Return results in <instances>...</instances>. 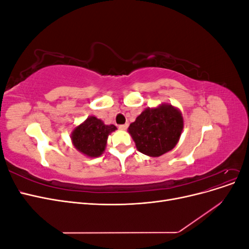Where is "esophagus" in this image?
<instances>
[{
	"instance_id": "esophagus-1",
	"label": "esophagus",
	"mask_w": 249,
	"mask_h": 249,
	"mask_svg": "<svg viewBox=\"0 0 249 249\" xmlns=\"http://www.w3.org/2000/svg\"><path fill=\"white\" fill-rule=\"evenodd\" d=\"M118 127L120 130H126L127 124H120V125H118Z\"/></svg>"
}]
</instances>
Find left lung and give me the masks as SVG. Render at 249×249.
Instances as JSON below:
<instances>
[{
    "mask_svg": "<svg viewBox=\"0 0 249 249\" xmlns=\"http://www.w3.org/2000/svg\"><path fill=\"white\" fill-rule=\"evenodd\" d=\"M183 117L171 105L147 108L129 126L140 153L159 157L177 145L183 131Z\"/></svg>",
    "mask_w": 249,
    "mask_h": 249,
    "instance_id": "8db88e82",
    "label": "left lung"
}]
</instances>
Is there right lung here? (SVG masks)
Returning a JSON list of instances; mask_svg holds the SVG:
<instances>
[{"label":"right lung","instance_id":"add662e5","mask_svg":"<svg viewBox=\"0 0 249 249\" xmlns=\"http://www.w3.org/2000/svg\"><path fill=\"white\" fill-rule=\"evenodd\" d=\"M116 130L114 124L107 125L94 116L88 117L71 134L74 147L88 157H99L107 144L108 135Z\"/></svg>","mask_w":249,"mask_h":249}]
</instances>
